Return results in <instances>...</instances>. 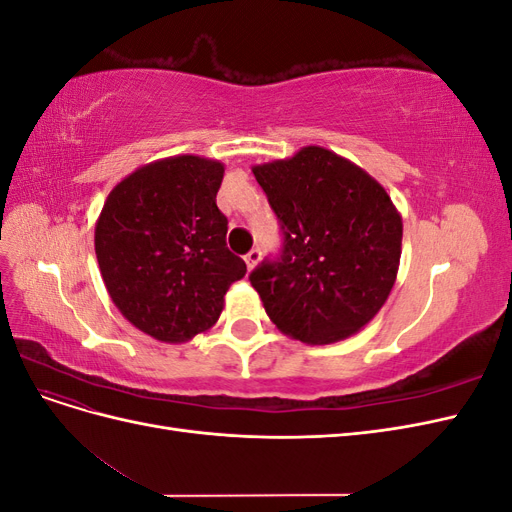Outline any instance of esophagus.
<instances>
[{
  "label": "esophagus",
  "instance_id": "esophagus-1",
  "mask_svg": "<svg viewBox=\"0 0 512 512\" xmlns=\"http://www.w3.org/2000/svg\"><path fill=\"white\" fill-rule=\"evenodd\" d=\"M243 260H245V265H247V269H250V271H252V269H254L256 265H258V260H260V250H256V247H254V250H250V252H247V254H245V258H243Z\"/></svg>",
  "mask_w": 512,
  "mask_h": 512
}]
</instances>
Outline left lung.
<instances>
[{
  "label": "left lung",
  "instance_id": "1",
  "mask_svg": "<svg viewBox=\"0 0 512 512\" xmlns=\"http://www.w3.org/2000/svg\"><path fill=\"white\" fill-rule=\"evenodd\" d=\"M252 173L284 232L280 260L250 275L271 322L312 346L359 333L389 299L399 271L404 224L389 192L318 145Z\"/></svg>",
  "mask_w": 512,
  "mask_h": 512
}]
</instances>
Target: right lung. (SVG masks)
Listing matches in <instances>:
<instances>
[{
    "instance_id": "add662e5",
    "label": "right lung",
    "mask_w": 512,
    "mask_h": 512,
    "mask_svg": "<svg viewBox=\"0 0 512 512\" xmlns=\"http://www.w3.org/2000/svg\"><path fill=\"white\" fill-rule=\"evenodd\" d=\"M222 179L218 160H156L123 177L100 211L94 241L108 297L158 342L209 331L247 271L226 247L228 220L215 205Z\"/></svg>"
}]
</instances>
